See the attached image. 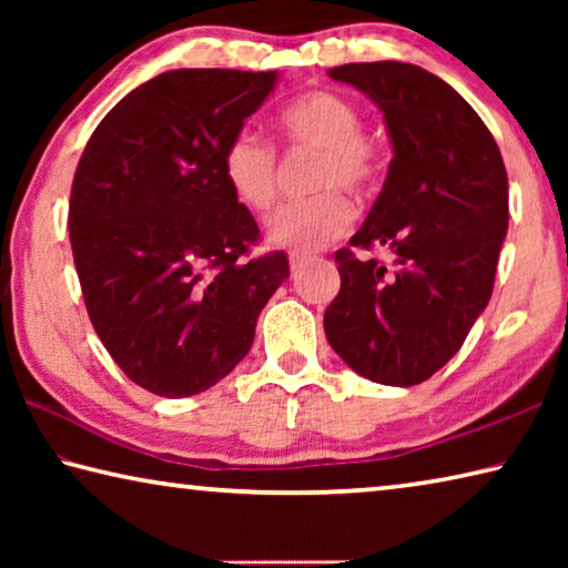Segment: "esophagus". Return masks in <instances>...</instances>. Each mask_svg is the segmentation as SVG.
<instances>
[{"mask_svg": "<svg viewBox=\"0 0 568 568\" xmlns=\"http://www.w3.org/2000/svg\"><path fill=\"white\" fill-rule=\"evenodd\" d=\"M307 261H311V255H305V253H291V267H293V271H297V267H303Z\"/></svg>", "mask_w": 568, "mask_h": 568, "instance_id": "1", "label": "esophagus"}]
</instances>
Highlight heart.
Listing matches in <instances>:
<instances>
[{
    "instance_id": "obj_1",
    "label": "heart",
    "mask_w": 568,
    "mask_h": 568,
    "mask_svg": "<svg viewBox=\"0 0 568 568\" xmlns=\"http://www.w3.org/2000/svg\"><path fill=\"white\" fill-rule=\"evenodd\" d=\"M277 130L291 150H313V190L318 195L283 205L267 220V240L287 250H318L341 237L353 210L341 190L368 197L378 187L383 160L376 140L363 132V114L333 90H311L277 112ZM223 175L233 195L255 213L277 197V152L261 134L240 130L223 150Z\"/></svg>"
}]
</instances>
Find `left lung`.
Here are the masks:
<instances>
[{"instance_id":"8db88e82","label":"left lung","mask_w":568,"mask_h":568,"mask_svg":"<svg viewBox=\"0 0 568 568\" xmlns=\"http://www.w3.org/2000/svg\"><path fill=\"white\" fill-rule=\"evenodd\" d=\"M328 74L378 104L393 160L351 247L335 253L341 293L323 328L363 378L416 386L454 358L491 301L508 227L506 168L484 120L440 77L393 60ZM353 246H388L397 261L361 262Z\"/></svg>"}]
</instances>
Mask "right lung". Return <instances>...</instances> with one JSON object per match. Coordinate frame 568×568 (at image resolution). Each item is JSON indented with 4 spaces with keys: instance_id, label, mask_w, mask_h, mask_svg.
<instances>
[{
    "instance_id": "obj_1",
    "label": "right lung",
    "mask_w": 568,
    "mask_h": 568,
    "mask_svg": "<svg viewBox=\"0 0 568 568\" xmlns=\"http://www.w3.org/2000/svg\"><path fill=\"white\" fill-rule=\"evenodd\" d=\"M277 72L172 70L104 114L70 195L84 305L112 361L155 396L182 398L245 358L257 315L291 275L223 175V150Z\"/></svg>"
}]
</instances>
